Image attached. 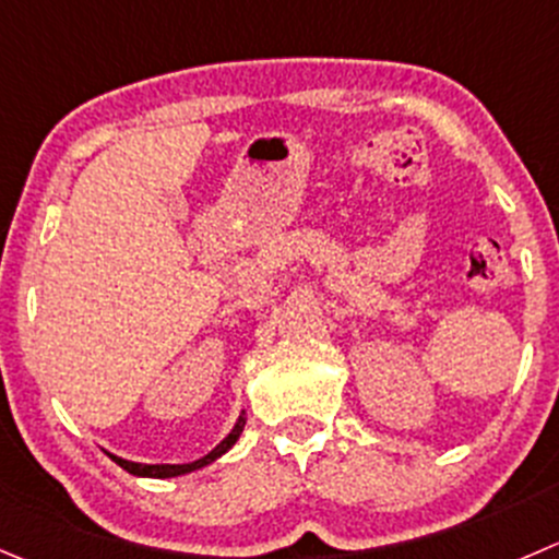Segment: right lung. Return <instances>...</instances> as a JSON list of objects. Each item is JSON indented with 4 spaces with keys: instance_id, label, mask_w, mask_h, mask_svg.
Instances as JSON below:
<instances>
[{
    "instance_id": "right-lung-1",
    "label": "right lung",
    "mask_w": 559,
    "mask_h": 559,
    "mask_svg": "<svg viewBox=\"0 0 559 559\" xmlns=\"http://www.w3.org/2000/svg\"><path fill=\"white\" fill-rule=\"evenodd\" d=\"M242 426H246V412H242L240 417H237L235 429L229 431V435L224 437V440L218 442V445L213 448V451L207 453V456L197 459V462L191 464H139V462H128V459H119L114 456V453H108V459H111L114 464H119V467L124 469V473L130 475H139V478H177V475H186V473H193V469H202L207 467V464H213L215 459L224 456L226 451H229L231 445H235L237 440H240L242 435Z\"/></svg>"
}]
</instances>
